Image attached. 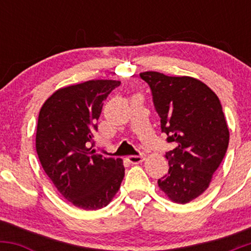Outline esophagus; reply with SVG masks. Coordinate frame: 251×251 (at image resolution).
<instances>
[{
	"label": "esophagus",
	"instance_id": "esophagus-1",
	"mask_svg": "<svg viewBox=\"0 0 251 251\" xmlns=\"http://www.w3.org/2000/svg\"><path fill=\"white\" fill-rule=\"evenodd\" d=\"M144 159H145V154L144 153H140L137 155H129L128 157V162L132 164H139V163H142Z\"/></svg>",
	"mask_w": 251,
	"mask_h": 251
}]
</instances>
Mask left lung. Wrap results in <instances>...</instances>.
I'll return each mask as SVG.
<instances>
[{
	"mask_svg": "<svg viewBox=\"0 0 251 251\" xmlns=\"http://www.w3.org/2000/svg\"><path fill=\"white\" fill-rule=\"evenodd\" d=\"M160 128L175 149L166 152L169 174L158 185L171 201L188 203L208 189L229 145V129L218 97L190 76L144 72Z\"/></svg>",
	"mask_w": 251,
	"mask_h": 251,
	"instance_id": "obj_1",
	"label": "left lung"
}]
</instances>
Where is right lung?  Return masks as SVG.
<instances>
[{"mask_svg": "<svg viewBox=\"0 0 251 251\" xmlns=\"http://www.w3.org/2000/svg\"><path fill=\"white\" fill-rule=\"evenodd\" d=\"M119 85L116 80H89L60 88L40 111V163L57 191L83 210L107 205L125 175L123 159L103 157L92 150L103 101Z\"/></svg>", "mask_w": 251, "mask_h": 251, "instance_id": "obj_1", "label": "right lung"}]
</instances>
